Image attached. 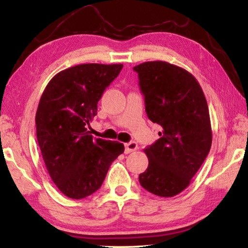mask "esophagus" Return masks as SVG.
I'll list each match as a JSON object with an SVG mask.
<instances>
[{
	"mask_svg": "<svg viewBox=\"0 0 248 248\" xmlns=\"http://www.w3.org/2000/svg\"><path fill=\"white\" fill-rule=\"evenodd\" d=\"M136 150H138V143H137V142L131 141V142H128V143L124 144L125 153H131V152H133V151H136Z\"/></svg>",
	"mask_w": 248,
	"mask_h": 248,
	"instance_id": "esophagus-1",
	"label": "esophagus"
}]
</instances>
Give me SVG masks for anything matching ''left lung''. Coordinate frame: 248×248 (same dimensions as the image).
I'll return each mask as SVG.
<instances>
[{
	"instance_id": "left-lung-1",
	"label": "left lung",
	"mask_w": 248,
	"mask_h": 248,
	"mask_svg": "<svg viewBox=\"0 0 248 248\" xmlns=\"http://www.w3.org/2000/svg\"><path fill=\"white\" fill-rule=\"evenodd\" d=\"M133 70L146 115L162 128L159 139L144 150L149 166L139 182L154 195L173 197L190 184L211 148L207 100L194 75L177 65L150 61Z\"/></svg>"
}]
</instances>
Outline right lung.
<instances>
[{"instance_id":"obj_1","label":"right lung","mask_w":248,"mask_h":248,"mask_svg":"<svg viewBox=\"0 0 248 248\" xmlns=\"http://www.w3.org/2000/svg\"><path fill=\"white\" fill-rule=\"evenodd\" d=\"M123 68L75 65L54 75L41 95L37 140L50 177L69 198L83 199L98 190L109 166L124 153L123 143L94 139L87 130L104 91Z\"/></svg>"}]
</instances>
